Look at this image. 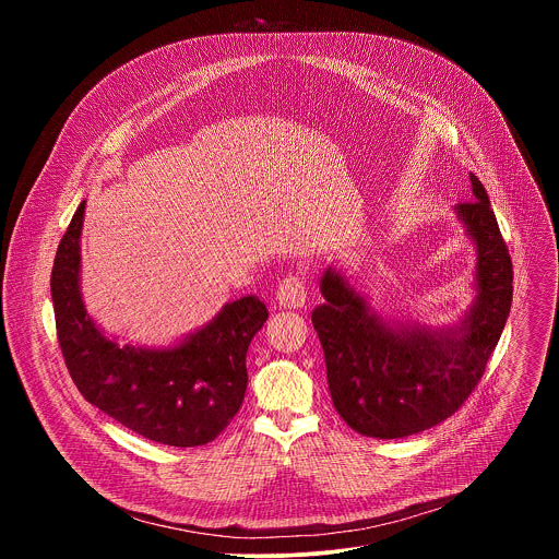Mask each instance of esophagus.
Listing matches in <instances>:
<instances>
[{"instance_id":"34e87169","label":"esophagus","mask_w":559,"mask_h":559,"mask_svg":"<svg viewBox=\"0 0 559 559\" xmlns=\"http://www.w3.org/2000/svg\"><path fill=\"white\" fill-rule=\"evenodd\" d=\"M276 300L281 307H302L307 300V285L298 274H287L276 289Z\"/></svg>"}]
</instances>
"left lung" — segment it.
<instances>
[{"mask_svg": "<svg viewBox=\"0 0 559 559\" xmlns=\"http://www.w3.org/2000/svg\"><path fill=\"white\" fill-rule=\"evenodd\" d=\"M473 199L455 212L475 241L477 298L453 330L386 325L332 267L325 302L311 311L338 416L369 438H405L453 416L502 336L513 298V265L485 186L471 173Z\"/></svg>", "mask_w": 559, "mask_h": 559, "instance_id": "left-lung-1", "label": "left lung"}]
</instances>
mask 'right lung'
I'll use <instances>...</instances> for the list:
<instances>
[{
  "label": "right lung",
  "instance_id": "right-lung-1",
  "mask_svg": "<svg viewBox=\"0 0 559 559\" xmlns=\"http://www.w3.org/2000/svg\"><path fill=\"white\" fill-rule=\"evenodd\" d=\"M84 210L86 201L61 236L50 274L57 338L76 389L91 405L152 442H212L241 409L248 347L267 321V307L246 296L225 305L210 325L177 347H119L95 328L79 292Z\"/></svg>",
  "mask_w": 559,
  "mask_h": 559
}]
</instances>
